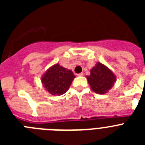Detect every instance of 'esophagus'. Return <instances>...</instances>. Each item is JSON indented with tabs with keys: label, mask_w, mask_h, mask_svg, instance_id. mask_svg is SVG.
I'll use <instances>...</instances> for the list:
<instances>
[{
	"label": "esophagus",
	"mask_w": 145,
	"mask_h": 145,
	"mask_svg": "<svg viewBox=\"0 0 145 145\" xmlns=\"http://www.w3.org/2000/svg\"><path fill=\"white\" fill-rule=\"evenodd\" d=\"M77 75H78V76H83V75H84V73H83V72H80V73L77 74Z\"/></svg>",
	"instance_id": "34e87169"
}]
</instances>
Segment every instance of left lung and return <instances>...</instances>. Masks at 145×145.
Listing matches in <instances>:
<instances>
[{"label": "left lung", "instance_id": "8db88e82", "mask_svg": "<svg viewBox=\"0 0 145 145\" xmlns=\"http://www.w3.org/2000/svg\"><path fill=\"white\" fill-rule=\"evenodd\" d=\"M91 89L97 93H105L116 81V77L110 70L101 63H97L86 77Z\"/></svg>", "mask_w": 145, "mask_h": 145}]
</instances>
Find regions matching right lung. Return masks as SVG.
Listing matches in <instances>:
<instances>
[{
  "instance_id": "right-lung-1",
  "label": "right lung",
  "mask_w": 145,
  "mask_h": 145,
  "mask_svg": "<svg viewBox=\"0 0 145 145\" xmlns=\"http://www.w3.org/2000/svg\"><path fill=\"white\" fill-rule=\"evenodd\" d=\"M75 77L71 70L57 64L45 73L42 78V83L52 95L60 96L68 90Z\"/></svg>"
}]
</instances>
